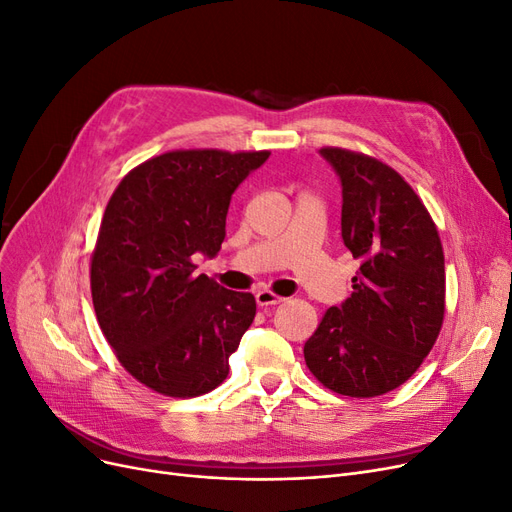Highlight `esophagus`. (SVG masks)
Masks as SVG:
<instances>
[{"label":"esophagus","instance_id":"esophagus-1","mask_svg":"<svg viewBox=\"0 0 512 512\" xmlns=\"http://www.w3.org/2000/svg\"><path fill=\"white\" fill-rule=\"evenodd\" d=\"M255 299H257V304H259V306H276V304H280V301H285V297L276 295V293H274V291H270V289H261V291H257Z\"/></svg>","mask_w":512,"mask_h":512}]
</instances>
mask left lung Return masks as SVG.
Returning a JSON list of instances; mask_svg holds the SVG:
<instances>
[{
	"label": "left lung",
	"instance_id": "1",
	"mask_svg": "<svg viewBox=\"0 0 512 512\" xmlns=\"http://www.w3.org/2000/svg\"><path fill=\"white\" fill-rule=\"evenodd\" d=\"M342 179V238L361 259L352 295L329 308L304 346L325 388L371 399L420 369L445 318V255L422 198L386 162L320 149Z\"/></svg>",
	"mask_w": 512,
	"mask_h": 512
}]
</instances>
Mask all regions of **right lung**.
Here are the masks:
<instances>
[{"instance_id":"1","label":"right lung","mask_w":512,"mask_h":512,"mask_svg":"<svg viewBox=\"0 0 512 512\" xmlns=\"http://www.w3.org/2000/svg\"><path fill=\"white\" fill-rule=\"evenodd\" d=\"M270 151L173 149L111 194L90 257L99 327L137 382L173 399L215 390L255 318V297L196 276L215 257L234 189Z\"/></svg>"}]
</instances>
